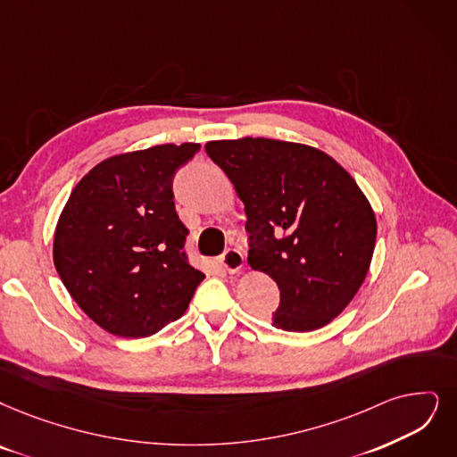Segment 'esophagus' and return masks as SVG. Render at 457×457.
<instances>
[{
  "label": "esophagus",
  "mask_w": 457,
  "mask_h": 457,
  "mask_svg": "<svg viewBox=\"0 0 457 457\" xmlns=\"http://www.w3.org/2000/svg\"><path fill=\"white\" fill-rule=\"evenodd\" d=\"M221 264H223V268H225L228 273H238V271L244 268L245 259H244V254H242L238 249L230 247V249H227V251L223 253Z\"/></svg>",
  "instance_id": "obj_1"
}]
</instances>
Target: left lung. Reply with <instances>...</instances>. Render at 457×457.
Wrapping results in <instances>:
<instances>
[{
    "label": "left lung",
    "instance_id": "8db88e82",
    "mask_svg": "<svg viewBox=\"0 0 457 457\" xmlns=\"http://www.w3.org/2000/svg\"><path fill=\"white\" fill-rule=\"evenodd\" d=\"M204 148L245 206L249 266L279 287L273 326L312 332L332 322L366 279L377 240L375 212L354 178L298 142L245 137Z\"/></svg>",
    "mask_w": 457,
    "mask_h": 457
}]
</instances>
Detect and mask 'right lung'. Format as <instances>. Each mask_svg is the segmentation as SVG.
I'll return each instance as SVG.
<instances>
[{"instance_id":"obj_1","label":"right lung","mask_w":457,"mask_h":457,"mask_svg":"<svg viewBox=\"0 0 457 457\" xmlns=\"http://www.w3.org/2000/svg\"><path fill=\"white\" fill-rule=\"evenodd\" d=\"M200 150L152 145L101 161L72 189L54 232V266L108 334L145 337L186 313L206 278L187 262L174 208L176 170Z\"/></svg>"}]
</instances>
